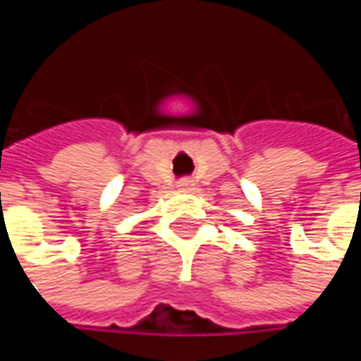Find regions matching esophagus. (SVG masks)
Segmentation results:
<instances>
[{"mask_svg":"<svg viewBox=\"0 0 361 361\" xmlns=\"http://www.w3.org/2000/svg\"><path fill=\"white\" fill-rule=\"evenodd\" d=\"M176 187L180 188V190H190V188H192V180H190V178H183V180H178Z\"/></svg>","mask_w":361,"mask_h":361,"instance_id":"1","label":"esophagus"}]
</instances>
